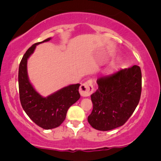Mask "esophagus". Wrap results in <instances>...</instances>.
I'll list each match as a JSON object with an SVG mask.
<instances>
[{
	"label": "esophagus",
	"instance_id": "34e87169",
	"mask_svg": "<svg viewBox=\"0 0 161 161\" xmlns=\"http://www.w3.org/2000/svg\"><path fill=\"white\" fill-rule=\"evenodd\" d=\"M94 87L92 80H88L81 85L79 88V93L82 97H88L93 93Z\"/></svg>",
	"mask_w": 161,
	"mask_h": 161
}]
</instances>
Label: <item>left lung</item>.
Here are the masks:
<instances>
[{
	"instance_id": "left-lung-1",
	"label": "left lung",
	"mask_w": 161,
	"mask_h": 161,
	"mask_svg": "<svg viewBox=\"0 0 161 161\" xmlns=\"http://www.w3.org/2000/svg\"><path fill=\"white\" fill-rule=\"evenodd\" d=\"M98 88L88 121L94 129L108 131L121 126L133 114L142 92V72L137 65L97 79Z\"/></svg>"
}]
</instances>
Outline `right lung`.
<instances>
[{
    "instance_id": "right-lung-1",
    "label": "right lung",
    "mask_w": 161,
    "mask_h": 161,
    "mask_svg": "<svg viewBox=\"0 0 161 161\" xmlns=\"http://www.w3.org/2000/svg\"><path fill=\"white\" fill-rule=\"evenodd\" d=\"M51 39V38H48L34 44L27 50L19 64L18 75L19 99L24 111L36 124L44 129L58 127L65 119L69 107L80 98L79 92L80 84L69 85L47 97H43L29 81L27 72L28 59L37 45Z\"/></svg>"
}]
</instances>
